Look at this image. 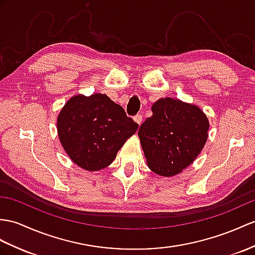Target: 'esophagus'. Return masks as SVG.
I'll return each instance as SVG.
<instances>
[{
  "instance_id": "obj_1",
  "label": "esophagus",
  "mask_w": 255,
  "mask_h": 255,
  "mask_svg": "<svg viewBox=\"0 0 255 255\" xmlns=\"http://www.w3.org/2000/svg\"><path fill=\"white\" fill-rule=\"evenodd\" d=\"M133 119H134V121H135L136 123L140 124L141 121H142V116H141V115H136V116L133 118Z\"/></svg>"
}]
</instances>
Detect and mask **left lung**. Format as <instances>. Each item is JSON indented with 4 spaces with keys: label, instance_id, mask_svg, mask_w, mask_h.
Masks as SVG:
<instances>
[{
    "label": "left lung",
    "instance_id": "obj_1",
    "mask_svg": "<svg viewBox=\"0 0 255 255\" xmlns=\"http://www.w3.org/2000/svg\"><path fill=\"white\" fill-rule=\"evenodd\" d=\"M151 111L138 129L142 151L149 169L172 177L194 162L206 145L208 117L196 105L172 97L158 99Z\"/></svg>",
    "mask_w": 255,
    "mask_h": 255
}]
</instances>
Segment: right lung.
Listing matches in <instances>:
<instances>
[{
	"instance_id": "right-lung-1",
	"label": "right lung",
	"mask_w": 255,
	"mask_h": 255,
	"mask_svg": "<svg viewBox=\"0 0 255 255\" xmlns=\"http://www.w3.org/2000/svg\"><path fill=\"white\" fill-rule=\"evenodd\" d=\"M138 124L106 94L72 96L57 117V133L67 156L79 167L99 171L113 163Z\"/></svg>"
}]
</instances>
